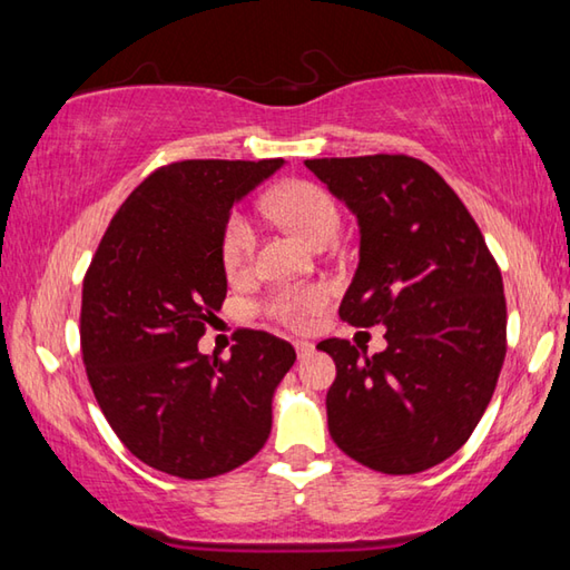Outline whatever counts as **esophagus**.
Segmentation results:
<instances>
[{
  "label": "esophagus",
  "mask_w": 570,
  "mask_h": 570,
  "mask_svg": "<svg viewBox=\"0 0 570 570\" xmlns=\"http://www.w3.org/2000/svg\"><path fill=\"white\" fill-rule=\"evenodd\" d=\"M294 346H296L298 360H306V356L314 352V344L312 342H294Z\"/></svg>",
  "instance_id": "1"
}]
</instances>
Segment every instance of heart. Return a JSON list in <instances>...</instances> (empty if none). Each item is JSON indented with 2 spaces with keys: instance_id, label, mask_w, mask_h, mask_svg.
Masks as SVG:
<instances>
[{
  "instance_id": "obj_1",
  "label": "heart",
  "mask_w": 570,
  "mask_h": 570,
  "mask_svg": "<svg viewBox=\"0 0 570 570\" xmlns=\"http://www.w3.org/2000/svg\"><path fill=\"white\" fill-rule=\"evenodd\" d=\"M266 206L276 218H282L286 226H292L296 234H302L314 246L330 244L340 230V206L320 183L288 180L268 196ZM254 224L244 214H230L224 226V236H220V262H224L226 272H244L254 258ZM326 302H330L326 286H286L266 298L264 312L286 326H306L314 314L322 312Z\"/></svg>"
}]
</instances>
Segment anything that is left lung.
<instances>
[{"label":"left lung","mask_w":570,"mask_h":570,"mask_svg":"<svg viewBox=\"0 0 570 570\" xmlns=\"http://www.w3.org/2000/svg\"><path fill=\"white\" fill-rule=\"evenodd\" d=\"M304 163L360 220V266L340 316L387 326V350L372 356L346 340L316 344L336 364L330 435L377 472H422L465 445L493 397L508 346L503 276L428 163L387 153Z\"/></svg>","instance_id":"1"}]
</instances>
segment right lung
<instances>
[{"mask_svg":"<svg viewBox=\"0 0 570 570\" xmlns=\"http://www.w3.org/2000/svg\"><path fill=\"white\" fill-rule=\"evenodd\" d=\"M284 166L180 160L153 170L112 216L82 282L80 346L105 420L135 458L206 480L244 465L272 432L294 346L236 332L230 360L198 352L226 298L230 206Z\"/></svg>","mask_w":570,"mask_h":570,"instance_id":"add662e5","label":"right lung"}]
</instances>
